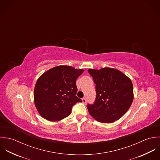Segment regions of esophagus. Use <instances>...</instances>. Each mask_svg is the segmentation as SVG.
Returning a JSON list of instances; mask_svg holds the SVG:
<instances>
[{
  "instance_id": "obj_1",
  "label": "esophagus",
  "mask_w": 160,
  "mask_h": 160,
  "mask_svg": "<svg viewBox=\"0 0 160 160\" xmlns=\"http://www.w3.org/2000/svg\"><path fill=\"white\" fill-rule=\"evenodd\" d=\"M82 103H84V104H86V102H87V100H86V98H83L82 99Z\"/></svg>"
}]
</instances>
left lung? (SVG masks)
<instances>
[{
    "instance_id": "left-lung-1",
    "label": "left lung",
    "mask_w": 160,
    "mask_h": 160,
    "mask_svg": "<svg viewBox=\"0 0 160 160\" xmlns=\"http://www.w3.org/2000/svg\"><path fill=\"white\" fill-rule=\"evenodd\" d=\"M95 84L96 98L88 109L97 121L113 122L130 108L133 99V86L131 79L120 71L111 68L88 69Z\"/></svg>"
}]
</instances>
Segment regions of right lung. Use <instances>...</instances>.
Segmentation results:
<instances>
[{
    "label": "right lung",
    "mask_w": 160,
    "mask_h": 160,
    "mask_svg": "<svg viewBox=\"0 0 160 160\" xmlns=\"http://www.w3.org/2000/svg\"><path fill=\"white\" fill-rule=\"evenodd\" d=\"M84 72L69 66H58L40 76L36 82L34 103L42 117L58 121L68 116L72 107L82 100L76 96V79Z\"/></svg>",
    "instance_id": "right-lung-1"
}]
</instances>
